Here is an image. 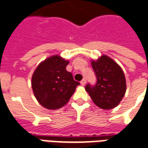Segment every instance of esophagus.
I'll return each mask as SVG.
<instances>
[{"instance_id":"obj_1","label":"esophagus","mask_w":148,"mask_h":148,"mask_svg":"<svg viewBox=\"0 0 148 148\" xmlns=\"http://www.w3.org/2000/svg\"><path fill=\"white\" fill-rule=\"evenodd\" d=\"M85 84H86V79L83 78L82 80V82H81V84L82 85H85Z\"/></svg>"}]
</instances>
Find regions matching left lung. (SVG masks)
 <instances>
[{"instance_id": "left-lung-1", "label": "left lung", "mask_w": 148, "mask_h": 148, "mask_svg": "<svg viewBox=\"0 0 148 148\" xmlns=\"http://www.w3.org/2000/svg\"><path fill=\"white\" fill-rule=\"evenodd\" d=\"M92 66L96 76L94 86L88 84L85 90L97 106L103 109L116 107L126 93V78L121 67L109 56L103 55Z\"/></svg>"}]
</instances>
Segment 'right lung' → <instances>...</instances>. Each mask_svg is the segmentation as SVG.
<instances>
[{
	"label": "right lung",
	"instance_id": "add662e5",
	"mask_svg": "<svg viewBox=\"0 0 148 148\" xmlns=\"http://www.w3.org/2000/svg\"><path fill=\"white\" fill-rule=\"evenodd\" d=\"M68 60L58 55L39 64L32 77V88L39 103L46 109H57L68 102L80 83L66 70Z\"/></svg>",
	"mask_w": 148,
	"mask_h": 148
}]
</instances>
